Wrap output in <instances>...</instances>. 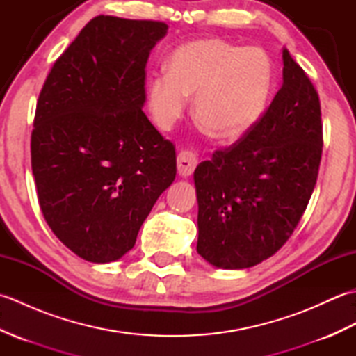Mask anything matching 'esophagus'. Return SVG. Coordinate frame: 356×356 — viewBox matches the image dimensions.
<instances>
[{
    "instance_id": "obj_1",
    "label": "esophagus",
    "mask_w": 356,
    "mask_h": 356,
    "mask_svg": "<svg viewBox=\"0 0 356 356\" xmlns=\"http://www.w3.org/2000/svg\"><path fill=\"white\" fill-rule=\"evenodd\" d=\"M195 166H197V157H195L191 151H180L177 156L179 176H182V177L191 176Z\"/></svg>"
}]
</instances>
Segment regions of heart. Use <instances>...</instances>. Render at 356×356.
I'll list each match as a JSON object with an SVG mask.
<instances>
[{"label": "heart", "instance_id": "obj_1", "mask_svg": "<svg viewBox=\"0 0 356 356\" xmlns=\"http://www.w3.org/2000/svg\"><path fill=\"white\" fill-rule=\"evenodd\" d=\"M165 70L148 81L145 107L161 130L182 118L194 96V118L211 138L234 142L266 110L274 65L259 47H238L217 38H200L172 53Z\"/></svg>", "mask_w": 356, "mask_h": 356}]
</instances>
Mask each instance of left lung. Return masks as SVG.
Returning <instances> with one entry per match:
<instances>
[{
  "instance_id": "1",
  "label": "left lung",
  "mask_w": 356,
  "mask_h": 356,
  "mask_svg": "<svg viewBox=\"0 0 356 356\" xmlns=\"http://www.w3.org/2000/svg\"><path fill=\"white\" fill-rule=\"evenodd\" d=\"M323 151L318 93L283 49V86L263 118L194 171L197 252L222 269L255 266L297 228Z\"/></svg>"
}]
</instances>
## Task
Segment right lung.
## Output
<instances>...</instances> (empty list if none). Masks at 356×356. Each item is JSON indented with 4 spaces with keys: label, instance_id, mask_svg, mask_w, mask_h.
<instances>
[{
    "label": "right lung",
    "instance_id": "right-lung-1",
    "mask_svg": "<svg viewBox=\"0 0 356 356\" xmlns=\"http://www.w3.org/2000/svg\"><path fill=\"white\" fill-rule=\"evenodd\" d=\"M165 22L93 18L53 64L36 104L32 171L53 234L81 259L116 261L176 177L145 113V65Z\"/></svg>",
    "mask_w": 356,
    "mask_h": 356
}]
</instances>
